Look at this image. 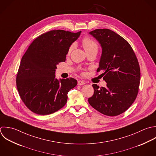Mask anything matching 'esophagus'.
Listing matches in <instances>:
<instances>
[{
    "label": "esophagus",
    "instance_id": "esophagus-1",
    "mask_svg": "<svg viewBox=\"0 0 156 156\" xmlns=\"http://www.w3.org/2000/svg\"><path fill=\"white\" fill-rule=\"evenodd\" d=\"M85 84L84 81L83 80H78V85L79 86H81V85H84Z\"/></svg>",
    "mask_w": 156,
    "mask_h": 156
}]
</instances>
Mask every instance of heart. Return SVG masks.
<instances>
[{
  "mask_svg": "<svg viewBox=\"0 0 156 156\" xmlns=\"http://www.w3.org/2000/svg\"><path fill=\"white\" fill-rule=\"evenodd\" d=\"M81 43H82V45H83L84 49L85 50L86 53H89V52H92V51H95V52L97 53L98 50V45L92 39H91L89 37H84L82 40ZM73 47H74V45H72L69 47V51H68L69 53H70L72 51Z\"/></svg>",
  "mask_w": 156,
  "mask_h": 156,
  "instance_id": "b5f03b06",
  "label": "heart"
}]
</instances>
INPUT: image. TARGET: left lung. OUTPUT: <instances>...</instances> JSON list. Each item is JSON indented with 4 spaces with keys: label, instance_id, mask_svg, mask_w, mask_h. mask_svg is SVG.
I'll list each match as a JSON object with an SVG mask.
<instances>
[{
    "label": "left lung",
    "instance_id": "8db88e82",
    "mask_svg": "<svg viewBox=\"0 0 156 156\" xmlns=\"http://www.w3.org/2000/svg\"><path fill=\"white\" fill-rule=\"evenodd\" d=\"M100 43L102 53L97 72L106 82V87L92 85L94 94L89 98L90 106L108 116L125 112L135 101L139 92L140 69L130 44L121 36L109 29L89 32Z\"/></svg>",
    "mask_w": 156,
    "mask_h": 156
}]
</instances>
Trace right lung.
I'll list each match as a JSON object with an SVG mask.
<instances>
[{"instance_id": "1", "label": "right lung", "mask_w": 156, "mask_h": 156, "mask_svg": "<svg viewBox=\"0 0 156 156\" xmlns=\"http://www.w3.org/2000/svg\"><path fill=\"white\" fill-rule=\"evenodd\" d=\"M81 32L48 31L36 38L22 56L16 86L21 100L33 112L51 114L66 104L67 94L77 81L73 78L58 80L55 70L57 64L66 61L69 47Z\"/></svg>"}]
</instances>
